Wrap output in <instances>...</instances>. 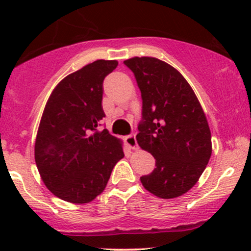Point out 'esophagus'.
<instances>
[{
  "instance_id": "1",
  "label": "esophagus",
  "mask_w": 251,
  "mask_h": 251,
  "mask_svg": "<svg viewBox=\"0 0 251 251\" xmlns=\"http://www.w3.org/2000/svg\"><path fill=\"white\" fill-rule=\"evenodd\" d=\"M125 140H126V144H127V146L129 149H132V150H137L138 149L137 139H135V134L134 133L127 135V137L125 138Z\"/></svg>"
}]
</instances>
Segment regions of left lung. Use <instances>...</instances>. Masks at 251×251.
<instances>
[{
  "label": "left lung",
  "instance_id": "left-lung-1",
  "mask_svg": "<svg viewBox=\"0 0 251 251\" xmlns=\"http://www.w3.org/2000/svg\"><path fill=\"white\" fill-rule=\"evenodd\" d=\"M142 92L139 146L154 157L143 186L164 200L179 197L200 179L211 157V132L194 89L169 63L150 56L124 61Z\"/></svg>",
  "mask_w": 251,
  "mask_h": 251
}]
</instances>
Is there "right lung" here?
Wrapping results in <instances>:
<instances>
[{
  "label": "right lung",
  "mask_w": 251,
  "mask_h": 251,
  "mask_svg": "<svg viewBox=\"0 0 251 251\" xmlns=\"http://www.w3.org/2000/svg\"><path fill=\"white\" fill-rule=\"evenodd\" d=\"M117 60H97L62 79L43 109L35 163L47 189L60 200L89 203L105 190L124 158L122 140L99 131L105 117L102 82Z\"/></svg>",
  "instance_id": "add662e5"
}]
</instances>
